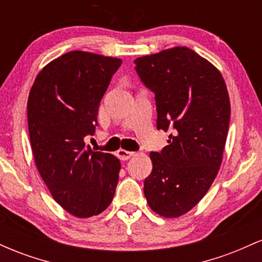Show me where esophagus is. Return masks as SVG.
<instances>
[{"instance_id": "esophagus-1", "label": "esophagus", "mask_w": 262, "mask_h": 262, "mask_svg": "<svg viewBox=\"0 0 262 262\" xmlns=\"http://www.w3.org/2000/svg\"><path fill=\"white\" fill-rule=\"evenodd\" d=\"M134 155H135V152H133V151H128V150H124V149L118 150V156L121 160H129V159Z\"/></svg>"}]
</instances>
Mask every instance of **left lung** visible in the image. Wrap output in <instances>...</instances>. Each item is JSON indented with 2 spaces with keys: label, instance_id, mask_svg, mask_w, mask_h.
Returning a JSON list of instances; mask_svg holds the SVG:
<instances>
[{
  "label": "left lung",
  "instance_id": "obj_1",
  "mask_svg": "<svg viewBox=\"0 0 262 262\" xmlns=\"http://www.w3.org/2000/svg\"><path fill=\"white\" fill-rule=\"evenodd\" d=\"M135 70L155 93L158 129L171 128L169 145L150 152L152 170L144 181L156 214H186L208 192L223 160L230 101L221 71L186 47L134 60Z\"/></svg>",
  "mask_w": 262,
  "mask_h": 262
}]
</instances>
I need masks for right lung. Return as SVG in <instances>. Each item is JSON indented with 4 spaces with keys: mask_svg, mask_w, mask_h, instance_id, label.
<instances>
[{
    "mask_svg": "<svg viewBox=\"0 0 262 262\" xmlns=\"http://www.w3.org/2000/svg\"><path fill=\"white\" fill-rule=\"evenodd\" d=\"M122 60L69 52L39 71L28 96L29 139L35 165L55 202L77 218L108 208L121 161L93 151L85 137L97 125L98 104Z\"/></svg>",
    "mask_w": 262,
    "mask_h": 262,
    "instance_id": "add662e5",
    "label": "right lung"
}]
</instances>
